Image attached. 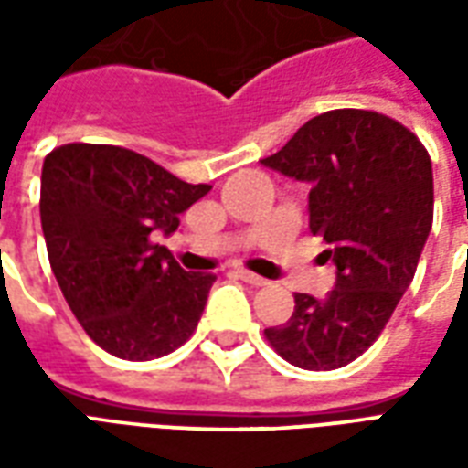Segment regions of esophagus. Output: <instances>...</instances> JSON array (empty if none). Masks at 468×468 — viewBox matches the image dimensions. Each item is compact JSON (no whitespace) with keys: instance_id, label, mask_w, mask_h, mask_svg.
Wrapping results in <instances>:
<instances>
[{"instance_id":"1","label":"esophagus","mask_w":468,"mask_h":468,"mask_svg":"<svg viewBox=\"0 0 468 468\" xmlns=\"http://www.w3.org/2000/svg\"><path fill=\"white\" fill-rule=\"evenodd\" d=\"M235 275H238L240 281H245V283L255 285V288H261V285H268V281H265V278L250 273V271H245V268H238V271H235Z\"/></svg>"}]
</instances>
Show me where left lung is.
Segmentation results:
<instances>
[{
	"label": "left lung",
	"mask_w": 468,
	"mask_h": 468,
	"mask_svg": "<svg viewBox=\"0 0 468 468\" xmlns=\"http://www.w3.org/2000/svg\"><path fill=\"white\" fill-rule=\"evenodd\" d=\"M261 163L311 185L308 228L335 265L334 291L295 293L291 321L265 338L298 368L334 371L381 335L411 285L433 223L431 157L391 117L331 110Z\"/></svg>",
	"instance_id": "obj_1"
}]
</instances>
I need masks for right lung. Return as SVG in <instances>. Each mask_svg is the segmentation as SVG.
Listing matches in <instances>:
<instances>
[{"mask_svg": "<svg viewBox=\"0 0 468 468\" xmlns=\"http://www.w3.org/2000/svg\"><path fill=\"white\" fill-rule=\"evenodd\" d=\"M210 193L115 144H62L45 157L39 215L67 305L100 348L150 361L183 346L213 273H187L154 235Z\"/></svg>", "mask_w": 468, "mask_h": 468, "instance_id": "right-lung-1", "label": "right lung"}]
</instances>
